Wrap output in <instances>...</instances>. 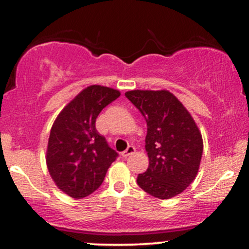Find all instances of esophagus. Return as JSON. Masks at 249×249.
<instances>
[{
  "label": "esophagus",
  "instance_id": "obj_1",
  "mask_svg": "<svg viewBox=\"0 0 249 249\" xmlns=\"http://www.w3.org/2000/svg\"><path fill=\"white\" fill-rule=\"evenodd\" d=\"M134 151H136L134 146H128L126 150L124 151V152H122V157H123V158H127L128 156H131V154L134 153Z\"/></svg>",
  "mask_w": 249,
  "mask_h": 249
}]
</instances>
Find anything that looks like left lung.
<instances>
[{
	"label": "left lung",
	"instance_id": "left-lung-1",
	"mask_svg": "<svg viewBox=\"0 0 249 249\" xmlns=\"http://www.w3.org/2000/svg\"><path fill=\"white\" fill-rule=\"evenodd\" d=\"M125 96L147 123L146 172L137 182L158 199H170L190 186L198 174L204 142L198 125L168 90H131Z\"/></svg>",
	"mask_w": 249,
	"mask_h": 249
}]
</instances>
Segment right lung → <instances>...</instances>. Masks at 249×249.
I'll return each instance as SVG.
<instances>
[{
  "instance_id": "1",
  "label": "right lung",
  "mask_w": 249,
  "mask_h": 249,
  "mask_svg": "<svg viewBox=\"0 0 249 249\" xmlns=\"http://www.w3.org/2000/svg\"><path fill=\"white\" fill-rule=\"evenodd\" d=\"M119 96L116 89L90 85L63 107L51 126L47 167L56 186L71 198L95 192L118 156L95 124L103 108Z\"/></svg>"
}]
</instances>
